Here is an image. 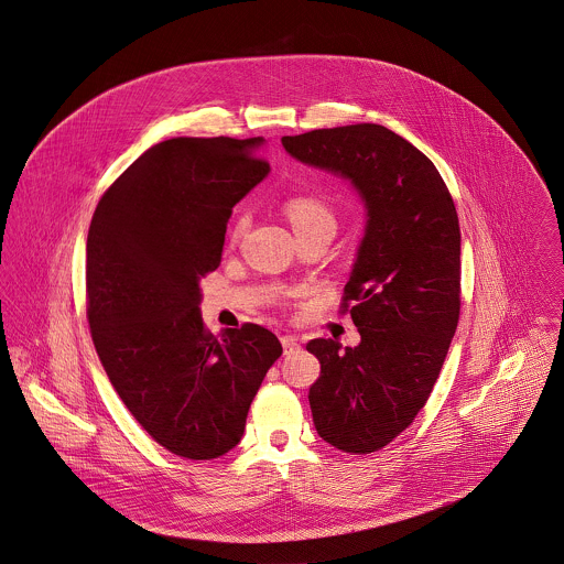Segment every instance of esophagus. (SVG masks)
I'll return each instance as SVG.
<instances>
[{"instance_id":"obj_1","label":"esophagus","mask_w":564,"mask_h":564,"mask_svg":"<svg viewBox=\"0 0 564 564\" xmlns=\"http://www.w3.org/2000/svg\"><path fill=\"white\" fill-rule=\"evenodd\" d=\"M281 344H283V352H285V355H292V352H299V350H301L299 339L292 338V336L281 338Z\"/></svg>"}]
</instances>
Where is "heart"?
Listing matches in <instances>:
<instances>
[{
  "mask_svg": "<svg viewBox=\"0 0 564 564\" xmlns=\"http://www.w3.org/2000/svg\"><path fill=\"white\" fill-rule=\"evenodd\" d=\"M285 214L294 226V230L321 225V223H334V216L327 209V205L323 200L314 198V196H294V198H290L288 205H285ZM243 226H246L243 218H239L232 226V237H239Z\"/></svg>",
  "mask_w": 564,
  "mask_h": 564,
  "instance_id": "heart-1",
  "label": "heart"
}]
</instances>
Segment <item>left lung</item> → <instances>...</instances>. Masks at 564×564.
Returning <instances> with one entry per match:
<instances>
[{
    "label": "left lung",
    "mask_w": 564,
    "mask_h": 564,
    "mask_svg": "<svg viewBox=\"0 0 564 564\" xmlns=\"http://www.w3.org/2000/svg\"><path fill=\"white\" fill-rule=\"evenodd\" d=\"M296 161L350 183L366 226L344 288L359 344L312 339L316 432L346 453L397 438L427 403L459 318V225L436 165L377 123L283 137ZM346 305V303H344Z\"/></svg>",
    "instance_id": "obj_1"
}]
</instances>
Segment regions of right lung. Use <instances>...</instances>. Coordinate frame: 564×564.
I'll use <instances>...</instances> for the list:
<instances>
[{"instance_id":"right-lung-1","label":"right lung","mask_w":564,"mask_h":564,"mask_svg":"<svg viewBox=\"0 0 564 564\" xmlns=\"http://www.w3.org/2000/svg\"><path fill=\"white\" fill-rule=\"evenodd\" d=\"M263 137H176L148 148L98 203L87 316L115 392L181 457H220L283 348L259 325L214 336L200 279L223 261L232 207L270 172Z\"/></svg>"}]
</instances>
